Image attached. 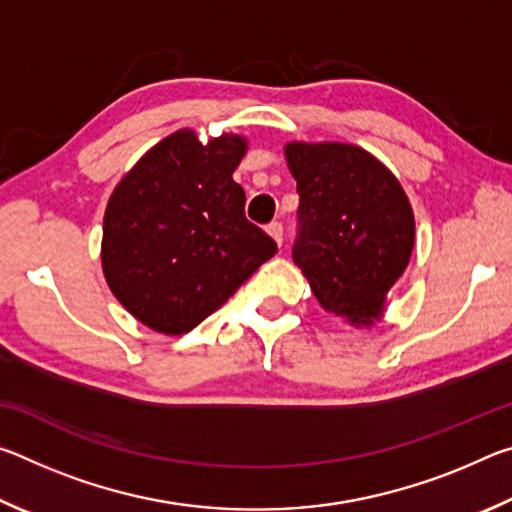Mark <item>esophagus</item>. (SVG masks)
<instances>
[{
    "mask_svg": "<svg viewBox=\"0 0 512 512\" xmlns=\"http://www.w3.org/2000/svg\"><path fill=\"white\" fill-rule=\"evenodd\" d=\"M266 232L268 235H271L277 244L282 246V239H284V228H282V223H277V221H273V223H268V228H266Z\"/></svg>",
    "mask_w": 512,
    "mask_h": 512,
    "instance_id": "esophagus-1",
    "label": "esophagus"
}]
</instances>
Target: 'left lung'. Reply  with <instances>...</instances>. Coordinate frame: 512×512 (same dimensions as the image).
Segmentation results:
<instances>
[{
  "mask_svg": "<svg viewBox=\"0 0 512 512\" xmlns=\"http://www.w3.org/2000/svg\"><path fill=\"white\" fill-rule=\"evenodd\" d=\"M298 183L293 262L325 309L368 325L406 271L413 210L384 164L352 144H289Z\"/></svg>",
  "mask_w": 512,
  "mask_h": 512,
  "instance_id": "left-lung-1",
  "label": "left lung"
}]
</instances>
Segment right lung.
Listing matches in <instances>:
<instances>
[{"label": "right lung", "instance_id": "1", "mask_svg": "<svg viewBox=\"0 0 512 512\" xmlns=\"http://www.w3.org/2000/svg\"><path fill=\"white\" fill-rule=\"evenodd\" d=\"M244 153L237 135L201 144L185 128L155 144L112 192L103 275L144 325L189 332L277 253L246 219V194L232 180Z\"/></svg>", "mask_w": 512, "mask_h": 512}]
</instances>
